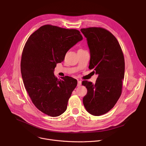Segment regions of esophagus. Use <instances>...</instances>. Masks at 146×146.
Returning <instances> with one entry per match:
<instances>
[{
    "label": "esophagus",
    "instance_id": "34e87169",
    "mask_svg": "<svg viewBox=\"0 0 146 146\" xmlns=\"http://www.w3.org/2000/svg\"><path fill=\"white\" fill-rule=\"evenodd\" d=\"M81 84V81H80V80H78V81H77V87L80 86Z\"/></svg>",
    "mask_w": 146,
    "mask_h": 146
}]
</instances>
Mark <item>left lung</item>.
Instances as JSON below:
<instances>
[{
	"instance_id": "8db88e82",
	"label": "left lung",
	"mask_w": 146,
	"mask_h": 146,
	"mask_svg": "<svg viewBox=\"0 0 146 146\" xmlns=\"http://www.w3.org/2000/svg\"><path fill=\"white\" fill-rule=\"evenodd\" d=\"M80 31L86 37L90 49L89 68L98 74L95 84L82 81L87 89L82 102L90 114L99 116L110 111L121 95L124 57L117 38L109 31L96 27Z\"/></svg>"
}]
</instances>
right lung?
I'll return each mask as SVG.
<instances>
[{
	"instance_id": "right-lung-1",
	"label": "right lung",
	"mask_w": 146,
	"mask_h": 146,
	"mask_svg": "<svg viewBox=\"0 0 146 146\" xmlns=\"http://www.w3.org/2000/svg\"><path fill=\"white\" fill-rule=\"evenodd\" d=\"M82 38L78 30L46 25L33 33L24 46L21 72L25 88L35 106L48 115L59 116L67 109L77 81L69 76L58 79L54 69Z\"/></svg>"
}]
</instances>
